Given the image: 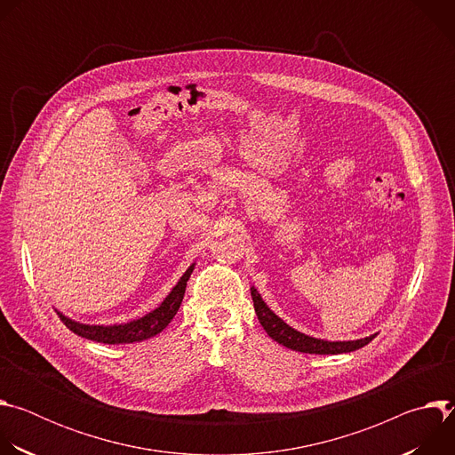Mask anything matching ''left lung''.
I'll list each match as a JSON object with an SVG mask.
<instances>
[{
  "mask_svg": "<svg viewBox=\"0 0 455 455\" xmlns=\"http://www.w3.org/2000/svg\"><path fill=\"white\" fill-rule=\"evenodd\" d=\"M251 293V300H253V307L257 313L259 322H261L263 330L270 335V339H274L277 344L299 351V353H309V355H342V353H351L356 351L363 346H367L378 333L369 335L365 339H358V340H323V339H316V337H309L306 333L297 331L295 328H291L290 323H286L281 316H277L268 304L263 300L261 293L255 290V286L250 288Z\"/></svg>",
  "mask_w": 455,
  "mask_h": 455,
  "instance_id": "left-lung-1",
  "label": "left lung"
}]
</instances>
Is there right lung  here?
Listing matches in <instances>:
<instances>
[{
    "label": "right lung",
    "mask_w": 455,
    "mask_h": 455,
    "mask_svg": "<svg viewBox=\"0 0 455 455\" xmlns=\"http://www.w3.org/2000/svg\"><path fill=\"white\" fill-rule=\"evenodd\" d=\"M196 267V263H192L185 274L180 277V281L176 283V286H172V290L165 295V299L149 313H146L144 316L133 318L124 323H84V322H77L74 318H70L68 315L60 313L59 309H55V313L59 315V318L62 320L64 326H67L70 331H74L76 335L92 340V342H99V344H135V342H144L148 339L156 337L158 333H162L169 322L174 318V315L180 309V304L183 300L185 295V288H187V281Z\"/></svg>",
    "instance_id": "obj_1"
}]
</instances>
